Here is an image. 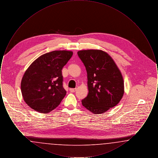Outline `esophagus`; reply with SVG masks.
<instances>
[{
	"mask_svg": "<svg viewBox=\"0 0 158 158\" xmlns=\"http://www.w3.org/2000/svg\"><path fill=\"white\" fill-rule=\"evenodd\" d=\"M69 90H70V92H75L76 90V88H75V89L71 88V89H69Z\"/></svg>",
	"mask_w": 158,
	"mask_h": 158,
	"instance_id": "34e87169",
	"label": "esophagus"
}]
</instances>
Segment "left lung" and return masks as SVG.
Segmentation results:
<instances>
[{
  "instance_id": "1",
  "label": "left lung",
  "mask_w": 158,
  "mask_h": 158,
  "mask_svg": "<svg viewBox=\"0 0 158 158\" xmlns=\"http://www.w3.org/2000/svg\"><path fill=\"white\" fill-rule=\"evenodd\" d=\"M85 65L88 94L82 105L94 114H101L117 105L124 92V80L112 57L101 50L77 52Z\"/></svg>"
}]
</instances>
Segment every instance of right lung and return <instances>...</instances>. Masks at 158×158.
<instances>
[{
    "mask_svg": "<svg viewBox=\"0 0 158 158\" xmlns=\"http://www.w3.org/2000/svg\"><path fill=\"white\" fill-rule=\"evenodd\" d=\"M73 52L56 50L45 53L34 60L25 71L21 83L23 99L39 113L51 112L65 97L61 70Z\"/></svg>",
    "mask_w": 158,
    "mask_h": 158,
    "instance_id": "right-lung-1",
    "label": "right lung"
}]
</instances>
